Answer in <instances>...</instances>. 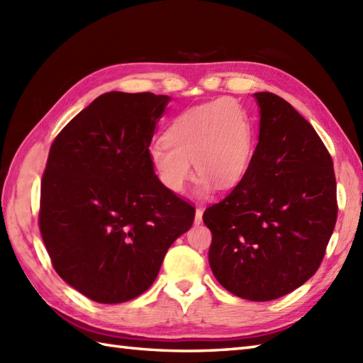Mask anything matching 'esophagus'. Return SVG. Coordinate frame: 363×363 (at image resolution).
I'll return each mask as SVG.
<instances>
[{"mask_svg":"<svg viewBox=\"0 0 363 363\" xmlns=\"http://www.w3.org/2000/svg\"><path fill=\"white\" fill-rule=\"evenodd\" d=\"M201 221H203V207H198L196 213H195V223L196 225H199Z\"/></svg>","mask_w":363,"mask_h":363,"instance_id":"obj_1","label":"esophagus"}]
</instances>
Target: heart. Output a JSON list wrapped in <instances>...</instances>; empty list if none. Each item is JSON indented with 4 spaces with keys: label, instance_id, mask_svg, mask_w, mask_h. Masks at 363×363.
<instances>
[{
    "label": "heart",
    "instance_id": "heart-1",
    "mask_svg": "<svg viewBox=\"0 0 363 363\" xmlns=\"http://www.w3.org/2000/svg\"><path fill=\"white\" fill-rule=\"evenodd\" d=\"M252 121L242 104L218 98L191 107L172 121L165 140L150 150L154 173L162 186L182 194L196 172L203 187L212 182L226 189L234 186L248 168L252 151Z\"/></svg>",
    "mask_w": 363,
    "mask_h": 363
}]
</instances>
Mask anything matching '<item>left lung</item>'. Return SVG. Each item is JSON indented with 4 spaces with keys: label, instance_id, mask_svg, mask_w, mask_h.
Listing matches in <instances>:
<instances>
[{
    "label": "left lung",
    "instance_id": "left-lung-1",
    "mask_svg": "<svg viewBox=\"0 0 363 363\" xmlns=\"http://www.w3.org/2000/svg\"><path fill=\"white\" fill-rule=\"evenodd\" d=\"M254 96L259 143L240 182L203 221L217 281L235 296L272 301L317 273L337 221V182L311 123L281 96Z\"/></svg>",
    "mask_w": 363,
    "mask_h": 363
}]
</instances>
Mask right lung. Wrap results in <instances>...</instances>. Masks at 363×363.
<instances>
[{"label":"right lung","mask_w":363,"mask_h":363,"mask_svg":"<svg viewBox=\"0 0 363 363\" xmlns=\"http://www.w3.org/2000/svg\"><path fill=\"white\" fill-rule=\"evenodd\" d=\"M168 96L107 91L60 130L42 177L38 228L52 268L101 304L151 287L195 207L167 190L150 145Z\"/></svg>","instance_id":"1"}]
</instances>
